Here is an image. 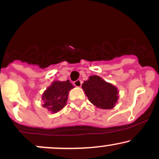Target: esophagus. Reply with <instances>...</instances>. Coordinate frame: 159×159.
<instances>
[{
  "instance_id": "esophagus-1",
  "label": "esophagus",
  "mask_w": 159,
  "mask_h": 159,
  "mask_svg": "<svg viewBox=\"0 0 159 159\" xmlns=\"http://www.w3.org/2000/svg\"><path fill=\"white\" fill-rule=\"evenodd\" d=\"M82 84V81H81V80H77V81H74V85L75 86V87H81V86Z\"/></svg>"
}]
</instances>
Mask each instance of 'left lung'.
<instances>
[{
	"label": "left lung",
	"instance_id": "8db88e82",
	"mask_svg": "<svg viewBox=\"0 0 159 159\" xmlns=\"http://www.w3.org/2000/svg\"><path fill=\"white\" fill-rule=\"evenodd\" d=\"M86 96L93 105L101 109H111L118 99L117 88L98 75H91L82 84Z\"/></svg>",
	"mask_w": 159,
	"mask_h": 159
}]
</instances>
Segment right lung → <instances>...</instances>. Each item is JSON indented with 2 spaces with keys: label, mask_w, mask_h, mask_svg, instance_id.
<instances>
[{
  "label": "right lung",
  "mask_w": 159,
  "mask_h": 159,
  "mask_svg": "<svg viewBox=\"0 0 159 159\" xmlns=\"http://www.w3.org/2000/svg\"><path fill=\"white\" fill-rule=\"evenodd\" d=\"M74 86L69 82L55 81L46 89L43 94V107H45L52 113H57L63 109L66 105L69 91Z\"/></svg>",
  "instance_id": "add662e5"
}]
</instances>
